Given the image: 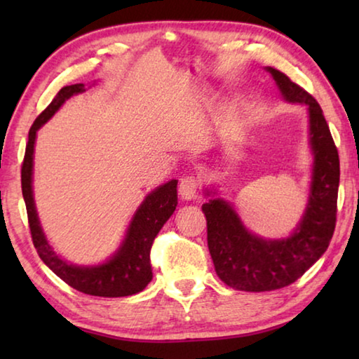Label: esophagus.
I'll return each mask as SVG.
<instances>
[{"label": "esophagus", "instance_id": "obj_1", "mask_svg": "<svg viewBox=\"0 0 359 359\" xmlns=\"http://www.w3.org/2000/svg\"><path fill=\"white\" fill-rule=\"evenodd\" d=\"M201 177L199 175H194L190 174L187 175L180 180V187H179V193L182 199H185V201H191V199L196 198V193H198V188L201 187Z\"/></svg>", "mask_w": 359, "mask_h": 359}]
</instances>
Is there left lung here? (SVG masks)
Masks as SVG:
<instances>
[{
  "label": "left lung",
  "mask_w": 359,
  "mask_h": 359,
  "mask_svg": "<svg viewBox=\"0 0 359 359\" xmlns=\"http://www.w3.org/2000/svg\"><path fill=\"white\" fill-rule=\"evenodd\" d=\"M267 71L283 100L306 104L309 111L313 169L306 212L293 234L272 241L247 231L233 205L223 199L210 198L203 204L217 276L231 288L257 293L288 287L326 252L336 228L340 177L337 147L317 100L283 72Z\"/></svg>",
  "instance_id": "obj_1"
}]
</instances>
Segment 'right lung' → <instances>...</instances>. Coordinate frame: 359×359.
<instances>
[{"label":"right lung","mask_w":359,"mask_h":359,"mask_svg":"<svg viewBox=\"0 0 359 359\" xmlns=\"http://www.w3.org/2000/svg\"><path fill=\"white\" fill-rule=\"evenodd\" d=\"M82 92H85L83 83L66 85L57 93L50 104L39 114V117L29 128L25 158L22 165V193L27 205L29 231H32V239L39 258L69 287L81 293L101 297L131 296L142 291L154 277L150 264L151 244L163 224L169 220V217L177 208V180L168 182L145 196L133 217L118 250L114 253L111 259L98 266H76L60 258L48 245L34 208L33 154L36 133L62 107L66 100Z\"/></svg>","instance_id":"obj_1"}]
</instances>
